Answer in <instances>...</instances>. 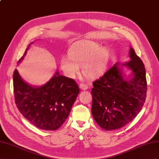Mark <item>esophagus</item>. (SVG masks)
Segmentation results:
<instances>
[{"instance_id": "1", "label": "esophagus", "mask_w": 159, "mask_h": 159, "mask_svg": "<svg viewBox=\"0 0 159 159\" xmlns=\"http://www.w3.org/2000/svg\"><path fill=\"white\" fill-rule=\"evenodd\" d=\"M79 87L81 89H83V90H87V89H88V85L87 84H84V83H81L80 84Z\"/></svg>"}]
</instances>
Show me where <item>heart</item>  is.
Here are the masks:
<instances>
[{
	"label": "heart",
	"mask_w": 159,
	"mask_h": 159,
	"mask_svg": "<svg viewBox=\"0 0 159 159\" xmlns=\"http://www.w3.org/2000/svg\"><path fill=\"white\" fill-rule=\"evenodd\" d=\"M109 53L107 49L91 40H81L73 43L69 49L68 56H62L61 68L68 78L75 79L83 66L84 74L91 79L97 78L107 67Z\"/></svg>",
	"instance_id": "b5f03b06"
}]
</instances>
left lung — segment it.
Returning <instances> with one entry per match:
<instances>
[{
  "label": "left lung",
  "instance_id": "1",
  "mask_svg": "<svg viewBox=\"0 0 159 159\" xmlns=\"http://www.w3.org/2000/svg\"><path fill=\"white\" fill-rule=\"evenodd\" d=\"M129 56L131 60L123 65L132 70L131 80L124 79L120 64H116L93 83L91 112L103 129L124 127L135 118L144 104L147 91L144 65L133 48Z\"/></svg>",
  "mask_w": 159,
  "mask_h": 159
}]
</instances>
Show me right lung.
I'll return each mask as SVG.
<instances>
[{"instance_id": "add662e5", "label": "right lung", "mask_w": 159, "mask_h": 159, "mask_svg": "<svg viewBox=\"0 0 159 159\" xmlns=\"http://www.w3.org/2000/svg\"><path fill=\"white\" fill-rule=\"evenodd\" d=\"M13 91L15 104L24 117L39 129L56 130L68 117L80 89L74 79L58 72L43 86L34 88L24 82L15 69Z\"/></svg>"}]
</instances>
